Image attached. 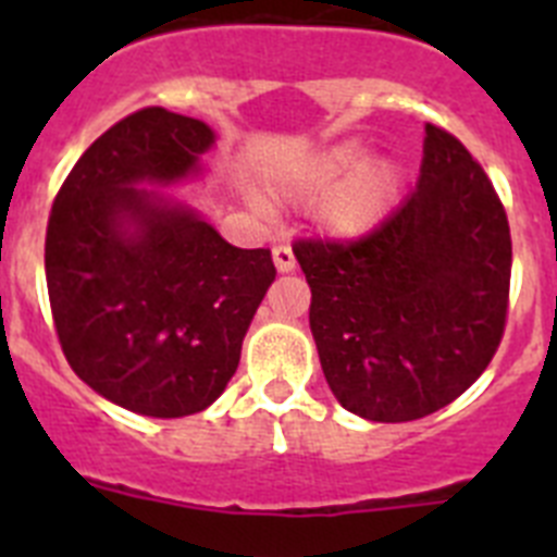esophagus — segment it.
I'll use <instances>...</instances> for the list:
<instances>
[{
	"mask_svg": "<svg viewBox=\"0 0 557 557\" xmlns=\"http://www.w3.org/2000/svg\"><path fill=\"white\" fill-rule=\"evenodd\" d=\"M273 262L275 268H278V273H289V270H295V253L293 248H289V243L273 245Z\"/></svg>",
	"mask_w": 557,
	"mask_h": 557,
	"instance_id": "34e87169",
	"label": "esophagus"
}]
</instances>
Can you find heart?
Here are the masks:
<instances>
[{
    "instance_id": "1",
    "label": "heart",
    "mask_w": 557,
    "mask_h": 557,
    "mask_svg": "<svg viewBox=\"0 0 557 557\" xmlns=\"http://www.w3.org/2000/svg\"><path fill=\"white\" fill-rule=\"evenodd\" d=\"M362 160V147L357 141H343L318 152L304 170L295 175V191L321 195L329 191L321 206V220L337 236H362L376 228L387 218L398 191V172L385 159Z\"/></svg>"
}]
</instances>
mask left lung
Listing matches in <instances>:
<instances>
[{"label":"left lung","instance_id":"obj_1","mask_svg":"<svg viewBox=\"0 0 557 557\" xmlns=\"http://www.w3.org/2000/svg\"><path fill=\"white\" fill-rule=\"evenodd\" d=\"M309 329L348 412L401 424L451 405L488 368L510 304V225L457 136L426 122L418 189L354 239L293 245Z\"/></svg>","mask_w":557,"mask_h":557}]
</instances>
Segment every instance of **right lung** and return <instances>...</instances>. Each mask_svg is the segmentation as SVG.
Segmentation results:
<instances>
[{
	"instance_id": "1",
	"label": "right lung",
	"mask_w": 557,
	"mask_h": 557,
	"mask_svg": "<svg viewBox=\"0 0 557 557\" xmlns=\"http://www.w3.org/2000/svg\"><path fill=\"white\" fill-rule=\"evenodd\" d=\"M211 145L200 120L133 111L83 152L49 211L44 268L63 357L139 416L206 410L275 282L268 248H234L189 206L136 186L198 172Z\"/></svg>"
}]
</instances>
